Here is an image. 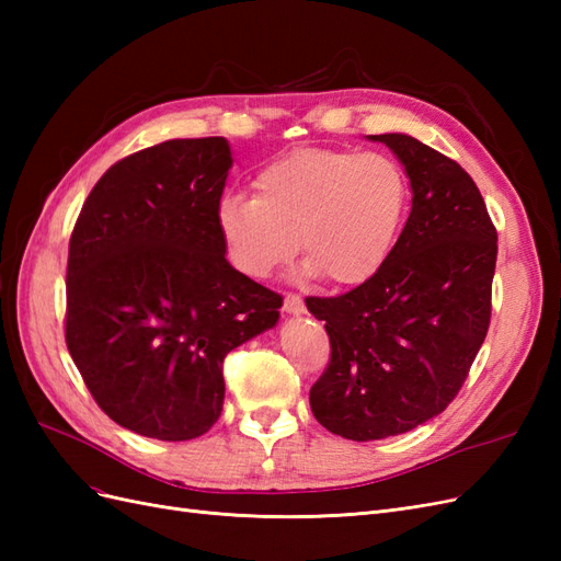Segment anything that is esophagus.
I'll return each instance as SVG.
<instances>
[{
  "label": "esophagus",
  "mask_w": 561,
  "mask_h": 561,
  "mask_svg": "<svg viewBox=\"0 0 561 561\" xmlns=\"http://www.w3.org/2000/svg\"><path fill=\"white\" fill-rule=\"evenodd\" d=\"M283 309H285V313H293V316H299V313L307 311V307H304V299H301L299 295H295V293L285 295V304H283Z\"/></svg>",
  "instance_id": "obj_1"
}]
</instances>
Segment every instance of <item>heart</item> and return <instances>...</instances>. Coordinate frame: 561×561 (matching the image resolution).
I'll return each mask as SVG.
<instances>
[{
  "label": "heart",
  "instance_id": "1",
  "mask_svg": "<svg viewBox=\"0 0 561 561\" xmlns=\"http://www.w3.org/2000/svg\"><path fill=\"white\" fill-rule=\"evenodd\" d=\"M252 186L254 196L227 194L215 210L227 260L250 278H268L301 245L309 276L363 285L388 262L410 206L402 165L375 151L299 149Z\"/></svg>",
  "mask_w": 561,
  "mask_h": 561
}]
</instances>
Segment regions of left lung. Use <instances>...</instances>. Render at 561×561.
I'll return each instance as SVG.
<instances>
[{
    "label": "left lung",
    "mask_w": 561,
    "mask_h": 561,
    "mask_svg": "<svg viewBox=\"0 0 561 561\" xmlns=\"http://www.w3.org/2000/svg\"><path fill=\"white\" fill-rule=\"evenodd\" d=\"M412 182V213L375 278L307 297L330 363L309 400L320 426L355 443L412 431L461 390L491 320L499 236L478 184L412 135H369Z\"/></svg>",
    "instance_id": "left-lung-1"
}]
</instances>
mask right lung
Segmentation results:
<instances>
[{"instance_id":"right-lung-1","label":"right lung","mask_w":561,"mask_h":561,"mask_svg":"<svg viewBox=\"0 0 561 561\" xmlns=\"http://www.w3.org/2000/svg\"><path fill=\"white\" fill-rule=\"evenodd\" d=\"M225 138L165 140L116 161L77 217L65 342L118 426L180 443L222 414L227 353L274 328L283 297L236 271L215 210Z\"/></svg>"}]
</instances>
